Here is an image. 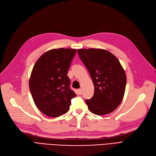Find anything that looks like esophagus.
<instances>
[{
  "label": "esophagus",
  "mask_w": 156,
  "mask_h": 156,
  "mask_svg": "<svg viewBox=\"0 0 156 156\" xmlns=\"http://www.w3.org/2000/svg\"><path fill=\"white\" fill-rule=\"evenodd\" d=\"M78 92H79V95H81V94H82V93H83V89H82V88L79 89V90H78Z\"/></svg>",
  "instance_id": "obj_1"
}]
</instances>
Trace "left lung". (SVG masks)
<instances>
[{"label": "left lung", "mask_w": 156, "mask_h": 156, "mask_svg": "<svg viewBox=\"0 0 156 156\" xmlns=\"http://www.w3.org/2000/svg\"><path fill=\"white\" fill-rule=\"evenodd\" d=\"M77 53L90 75L94 94L85 100L88 109L97 115L114 111L124 98L126 75L119 59L101 49H79Z\"/></svg>", "instance_id": "8db88e82"}]
</instances>
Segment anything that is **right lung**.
I'll return each mask as SVG.
<instances>
[{"instance_id": "obj_1", "label": "right lung", "mask_w": 156, "mask_h": 156, "mask_svg": "<svg viewBox=\"0 0 156 156\" xmlns=\"http://www.w3.org/2000/svg\"><path fill=\"white\" fill-rule=\"evenodd\" d=\"M75 49H53L37 60L29 79V88L36 106L44 115L58 117L66 113L76 94L69 88L67 76Z\"/></svg>"}]
</instances>
